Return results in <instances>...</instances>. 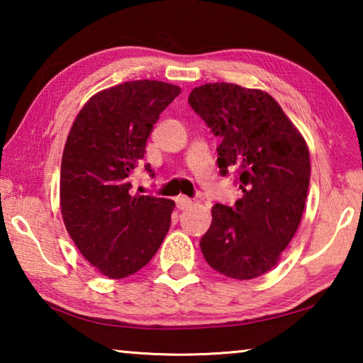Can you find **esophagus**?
I'll return each instance as SVG.
<instances>
[{
    "label": "esophagus",
    "instance_id": "1",
    "mask_svg": "<svg viewBox=\"0 0 363 363\" xmlns=\"http://www.w3.org/2000/svg\"><path fill=\"white\" fill-rule=\"evenodd\" d=\"M190 205H192V200H190L189 196H186V195L176 196V206L179 208V210H187Z\"/></svg>",
    "mask_w": 363,
    "mask_h": 363
}]
</instances>
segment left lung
I'll use <instances>...</instances> for the list:
<instances>
[{"label": "left lung", "mask_w": 363, "mask_h": 363, "mask_svg": "<svg viewBox=\"0 0 363 363\" xmlns=\"http://www.w3.org/2000/svg\"><path fill=\"white\" fill-rule=\"evenodd\" d=\"M189 104L220 138V174L237 169L243 192L233 206H213L201 253L227 277L256 279L279 262L298 230L311 179L309 149L277 101L261 89L206 83L192 89Z\"/></svg>", "instance_id": "8db88e82"}]
</instances>
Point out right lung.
I'll return each mask as SVG.
<instances>
[{
	"instance_id": "obj_1",
	"label": "right lung",
	"mask_w": 363,
	"mask_h": 363,
	"mask_svg": "<svg viewBox=\"0 0 363 363\" xmlns=\"http://www.w3.org/2000/svg\"><path fill=\"white\" fill-rule=\"evenodd\" d=\"M179 94V86L155 79L112 86L84 104L67 138L60 213L79 253L108 279L143 269L169 230L174 201L131 195V174L160 113Z\"/></svg>"
}]
</instances>
